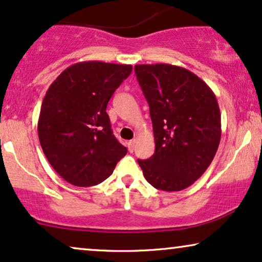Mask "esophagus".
Instances as JSON below:
<instances>
[{"label":"esophagus","mask_w":262,"mask_h":262,"mask_svg":"<svg viewBox=\"0 0 262 262\" xmlns=\"http://www.w3.org/2000/svg\"><path fill=\"white\" fill-rule=\"evenodd\" d=\"M135 145H136V139H132V141L127 142V148H128V150H130V151H134Z\"/></svg>","instance_id":"1"}]
</instances>
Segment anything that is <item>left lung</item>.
Returning a JSON list of instances; mask_svg holds the SVG:
<instances>
[{
  "instance_id": "obj_1",
  "label": "left lung",
  "mask_w": 262,
  "mask_h": 262,
  "mask_svg": "<svg viewBox=\"0 0 262 262\" xmlns=\"http://www.w3.org/2000/svg\"><path fill=\"white\" fill-rule=\"evenodd\" d=\"M135 72L148 101L155 141L154 155L138 165L154 188L181 191L206 172L218 150V101L201 78L183 67L136 64Z\"/></svg>"
}]
</instances>
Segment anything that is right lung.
Masks as SVG:
<instances>
[{
	"mask_svg": "<svg viewBox=\"0 0 262 262\" xmlns=\"http://www.w3.org/2000/svg\"><path fill=\"white\" fill-rule=\"evenodd\" d=\"M131 72V64L83 61L67 67L46 93L37 126L39 143L52 167L70 184H100L126 155L106 110Z\"/></svg>",
	"mask_w": 262,
	"mask_h": 262,
	"instance_id": "add662e5",
	"label": "right lung"
}]
</instances>
